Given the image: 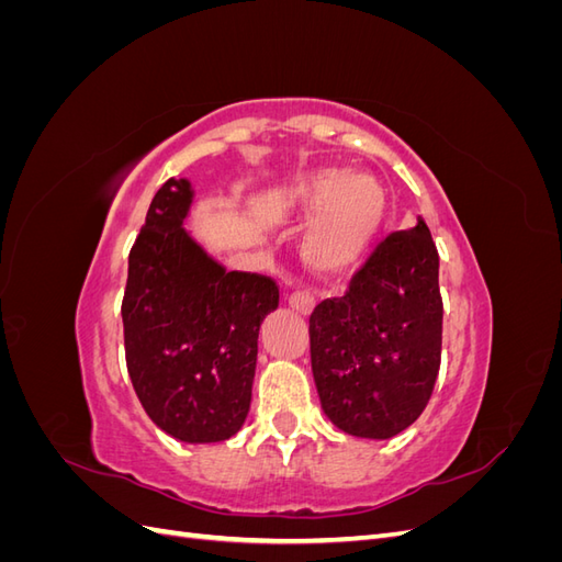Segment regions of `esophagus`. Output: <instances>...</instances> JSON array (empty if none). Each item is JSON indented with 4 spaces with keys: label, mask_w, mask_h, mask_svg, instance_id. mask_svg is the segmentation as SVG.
<instances>
[{
    "label": "esophagus",
    "mask_w": 562,
    "mask_h": 562,
    "mask_svg": "<svg viewBox=\"0 0 562 562\" xmlns=\"http://www.w3.org/2000/svg\"><path fill=\"white\" fill-rule=\"evenodd\" d=\"M288 307H291L297 314H302V316H310L314 312V307H316V300L310 293L295 291V293L288 295Z\"/></svg>",
    "instance_id": "34e87169"
}]
</instances>
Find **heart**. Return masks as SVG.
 <instances>
[{"instance_id":"heart-1","label":"heart","mask_w":562,"mask_h":562,"mask_svg":"<svg viewBox=\"0 0 562 562\" xmlns=\"http://www.w3.org/2000/svg\"><path fill=\"white\" fill-rule=\"evenodd\" d=\"M291 209L312 217L300 244L304 265L316 277L335 281L356 274L375 250L389 196L375 176L321 168L295 187Z\"/></svg>"}]
</instances>
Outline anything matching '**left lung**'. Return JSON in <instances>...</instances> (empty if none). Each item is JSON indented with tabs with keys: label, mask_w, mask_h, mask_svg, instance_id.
<instances>
[{
	"label": "left lung",
	"mask_w": 562,
	"mask_h": 562,
	"mask_svg": "<svg viewBox=\"0 0 562 562\" xmlns=\"http://www.w3.org/2000/svg\"><path fill=\"white\" fill-rule=\"evenodd\" d=\"M438 250L419 217L386 236L345 297L310 318L312 372L326 417L356 438L386 440L424 413L440 368Z\"/></svg>",
	"instance_id": "obj_1"
}]
</instances>
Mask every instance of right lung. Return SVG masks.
<instances>
[{"mask_svg": "<svg viewBox=\"0 0 562 562\" xmlns=\"http://www.w3.org/2000/svg\"><path fill=\"white\" fill-rule=\"evenodd\" d=\"M190 180H166L128 255L122 302L126 366L145 413L182 443L232 438L250 411L258 335L277 283L227 271L182 225Z\"/></svg>", "mask_w": 562, "mask_h": 562, "instance_id": "obj_1", "label": "right lung"}]
</instances>
